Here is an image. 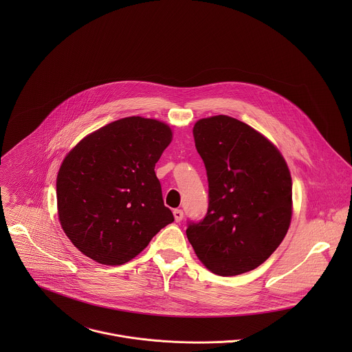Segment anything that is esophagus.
Instances as JSON below:
<instances>
[{
  "mask_svg": "<svg viewBox=\"0 0 352 352\" xmlns=\"http://www.w3.org/2000/svg\"><path fill=\"white\" fill-rule=\"evenodd\" d=\"M183 215H184L183 210H180V208H175V210H173V217H175L176 222H180V221L183 219Z\"/></svg>",
  "mask_w": 352,
  "mask_h": 352,
  "instance_id": "obj_1",
  "label": "esophagus"
}]
</instances>
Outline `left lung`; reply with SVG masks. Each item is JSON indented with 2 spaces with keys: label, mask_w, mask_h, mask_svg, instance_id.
<instances>
[{
  "label": "left lung",
  "mask_w": 352,
  "mask_h": 352,
  "mask_svg": "<svg viewBox=\"0 0 352 352\" xmlns=\"http://www.w3.org/2000/svg\"><path fill=\"white\" fill-rule=\"evenodd\" d=\"M208 182V208L186 230L201 263L234 276L263 264L292 221V176L279 151L251 126L226 115L194 126Z\"/></svg>",
  "instance_id": "1"
}]
</instances>
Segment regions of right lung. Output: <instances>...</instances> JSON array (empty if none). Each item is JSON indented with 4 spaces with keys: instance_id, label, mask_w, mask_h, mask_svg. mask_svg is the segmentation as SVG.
Here are the masks:
<instances>
[{
    "instance_id": "1",
    "label": "right lung",
    "mask_w": 352,
    "mask_h": 352,
    "mask_svg": "<svg viewBox=\"0 0 352 352\" xmlns=\"http://www.w3.org/2000/svg\"><path fill=\"white\" fill-rule=\"evenodd\" d=\"M172 141L168 124L130 116L85 137L58 172V217L76 248L120 265L175 221L154 166Z\"/></svg>"
}]
</instances>
